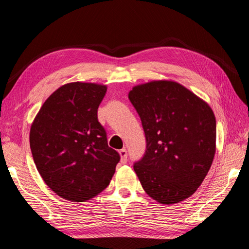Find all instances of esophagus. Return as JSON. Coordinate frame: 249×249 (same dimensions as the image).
<instances>
[{
  "label": "esophagus",
  "instance_id": "34e87169",
  "mask_svg": "<svg viewBox=\"0 0 249 249\" xmlns=\"http://www.w3.org/2000/svg\"><path fill=\"white\" fill-rule=\"evenodd\" d=\"M119 153V156H120V161H122V163H125L126 160H127V153L126 150L124 148L118 150Z\"/></svg>",
  "mask_w": 249,
  "mask_h": 249
}]
</instances>
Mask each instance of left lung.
I'll list each match as a JSON object with an SVG mask.
<instances>
[{
    "label": "left lung",
    "instance_id": "1",
    "mask_svg": "<svg viewBox=\"0 0 249 249\" xmlns=\"http://www.w3.org/2000/svg\"><path fill=\"white\" fill-rule=\"evenodd\" d=\"M129 100L140 116L146 150L134 170L149 197L162 205L197 190L216 152V119L207 102L175 81L134 86Z\"/></svg>",
    "mask_w": 249,
    "mask_h": 249
}]
</instances>
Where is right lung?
<instances>
[{"instance_id":"obj_1","label":"right lung","mask_w":249,"mask_h":249,"mask_svg":"<svg viewBox=\"0 0 249 249\" xmlns=\"http://www.w3.org/2000/svg\"><path fill=\"white\" fill-rule=\"evenodd\" d=\"M107 85L71 82L43 103L30 129V147L51 190L73 202L93 198L107 188L120 157L108 146L97 108Z\"/></svg>"}]
</instances>
